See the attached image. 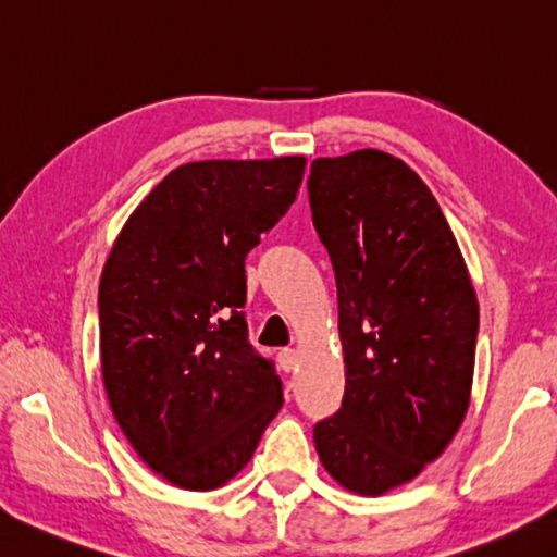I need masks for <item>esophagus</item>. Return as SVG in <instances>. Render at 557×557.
I'll list each match as a JSON object with an SVG mask.
<instances>
[{"instance_id": "34e87169", "label": "esophagus", "mask_w": 557, "mask_h": 557, "mask_svg": "<svg viewBox=\"0 0 557 557\" xmlns=\"http://www.w3.org/2000/svg\"><path fill=\"white\" fill-rule=\"evenodd\" d=\"M277 362H280V367L285 369V372L289 374V372H294V369H297L299 355H297V350H292V347H285V350H282V352L277 355Z\"/></svg>"}]
</instances>
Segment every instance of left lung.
Here are the masks:
<instances>
[{
  "label": "left lung",
  "instance_id": "8db88e82",
  "mask_svg": "<svg viewBox=\"0 0 557 557\" xmlns=\"http://www.w3.org/2000/svg\"><path fill=\"white\" fill-rule=\"evenodd\" d=\"M309 205L337 287L345 394L315 422L337 483L384 495L459 432L473 384L478 301L440 202L416 171L362 149L311 163Z\"/></svg>",
  "mask_w": 557,
  "mask_h": 557
}]
</instances>
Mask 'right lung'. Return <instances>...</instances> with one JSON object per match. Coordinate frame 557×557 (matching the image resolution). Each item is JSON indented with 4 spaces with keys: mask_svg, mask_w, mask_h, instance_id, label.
Returning a JSON list of instances; mask_svg holds the SVG:
<instances>
[{
    "mask_svg": "<svg viewBox=\"0 0 557 557\" xmlns=\"http://www.w3.org/2000/svg\"><path fill=\"white\" fill-rule=\"evenodd\" d=\"M304 157L195 161L129 216L98 287L113 416L151 471L214 490L282 408L275 362L248 341L246 256L287 214Z\"/></svg>",
    "mask_w": 557,
    "mask_h": 557,
    "instance_id": "right-lung-1",
    "label": "right lung"
}]
</instances>
